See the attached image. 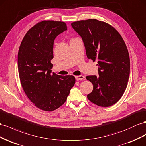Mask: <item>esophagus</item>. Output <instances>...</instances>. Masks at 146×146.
Returning a JSON list of instances; mask_svg holds the SVG:
<instances>
[{
    "instance_id": "34e87169",
    "label": "esophagus",
    "mask_w": 146,
    "mask_h": 146,
    "mask_svg": "<svg viewBox=\"0 0 146 146\" xmlns=\"http://www.w3.org/2000/svg\"><path fill=\"white\" fill-rule=\"evenodd\" d=\"M75 78H76V80L77 81H80V80H84V79L85 78H84V76L80 75V76H75Z\"/></svg>"
}]
</instances>
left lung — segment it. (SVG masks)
<instances>
[{"label": "left lung", "instance_id": "left-lung-1", "mask_svg": "<svg viewBox=\"0 0 146 146\" xmlns=\"http://www.w3.org/2000/svg\"><path fill=\"white\" fill-rule=\"evenodd\" d=\"M72 26L82 37L87 58L98 63L99 76H86L94 86L87 98L99 106L114 105L130 76V57L122 36L111 25L96 19L78 21Z\"/></svg>", "mask_w": 146, "mask_h": 146}]
</instances>
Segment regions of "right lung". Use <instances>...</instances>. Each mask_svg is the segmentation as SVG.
<instances>
[{"instance_id":"obj_1","label":"right lung","mask_w":146,"mask_h":146,"mask_svg":"<svg viewBox=\"0 0 146 146\" xmlns=\"http://www.w3.org/2000/svg\"><path fill=\"white\" fill-rule=\"evenodd\" d=\"M66 30L64 22H38L27 32L19 48L18 68L21 84L29 99L44 111H54L63 105L75 83L73 75L51 74L54 41Z\"/></svg>"}]
</instances>
